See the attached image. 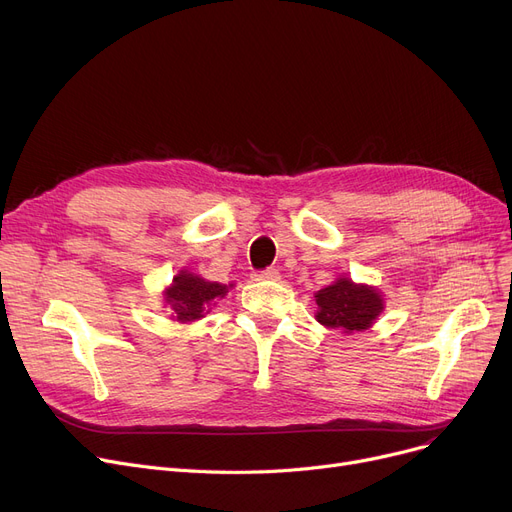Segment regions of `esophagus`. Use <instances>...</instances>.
Wrapping results in <instances>:
<instances>
[{"label":"esophagus","instance_id":"esophagus-1","mask_svg":"<svg viewBox=\"0 0 512 512\" xmlns=\"http://www.w3.org/2000/svg\"><path fill=\"white\" fill-rule=\"evenodd\" d=\"M253 278H255V280H270V282H276V280H280V272L274 270V267H267V270H263V272H255Z\"/></svg>","mask_w":512,"mask_h":512}]
</instances>
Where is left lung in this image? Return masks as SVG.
<instances>
[{
    "instance_id": "1",
    "label": "left lung",
    "mask_w": 512,
    "mask_h": 512,
    "mask_svg": "<svg viewBox=\"0 0 512 512\" xmlns=\"http://www.w3.org/2000/svg\"><path fill=\"white\" fill-rule=\"evenodd\" d=\"M315 319L330 330L353 334L371 328L384 311V299L378 288L355 284L348 278H338L334 284L315 292Z\"/></svg>"
}]
</instances>
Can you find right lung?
I'll return each instance as SVG.
<instances>
[{"instance_id":"right-lung-1","label":"right lung","mask_w":512,"mask_h":512,"mask_svg":"<svg viewBox=\"0 0 512 512\" xmlns=\"http://www.w3.org/2000/svg\"><path fill=\"white\" fill-rule=\"evenodd\" d=\"M228 288L232 284H218V282H207L201 276H195L191 272H180L174 276V282L170 288H166L164 299L174 311V319L182 321H195L205 317V313L215 305L213 301L224 299Z\"/></svg>"}]
</instances>
